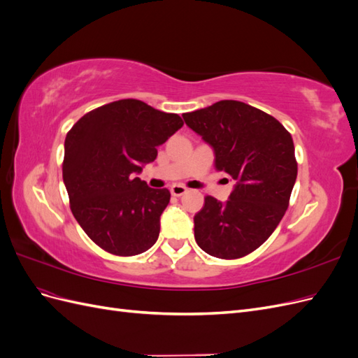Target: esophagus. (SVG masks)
<instances>
[{"label":"esophagus","instance_id":"esophagus-1","mask_svg":"<svg viewBox=\"0 0 358 358\" xmlns=\"http://www.w3.org/2000/svg\"><path fill=\"white\" fill-rule=\"evenodd\" d=\"M188 189L183 187V185H173L171 188H170V192L173 194V196H176V197H180V196H183V194H185Z\"/></svg>","mask_w":358,"mask_h":358}]
</instances>
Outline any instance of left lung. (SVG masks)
<instances>
[{"instance_id":"8db88e82","label":"left lung","mask_w":358,"mask_h":358,"mask_svg":"<svg viewBox=\"0 0 358 358\" xmlns=\"http://www.w3.org/2000/svg\"><path fill=\"white\" fill-rule=\"evenodd\" d=\"M182 116L213 148L216 170L236 180L227 203L204 197L194 216L197 245L222 259L251 254L275 231L289 204L297 178L291 134L273 116L236 100Z\"/></svg>"}]
</instances>
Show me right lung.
<instances>
[{
    "instance_id": "right-lung-1",
    "label": "right lung",
    "mask_w": 358,
    "mask_h": 358,
    "mask_svg": "<svg viewBox=\"0 0 358 358\" xmlns=\"http://www.w3.org/2000/svg\"><path fill=\"white\" fill-rule=\"evenodd\" d=\"M182 125L176 113L125 99L83 115L67 133L62 179L70 209L106 252L131 257L157 242L170 191L149 188L136 175Z\"/></svg>"
}]
</instances>
